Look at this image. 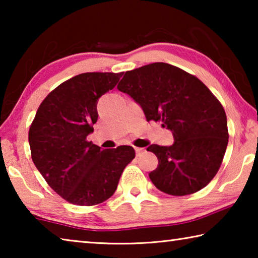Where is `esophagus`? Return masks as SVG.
Instances as JSON below:
<instances>
[{
	"instance_id": "1",
	"label": "esophagus",
	"mask_w": 258,
	"mask_h": 258,
	"mask_svg": "<svg viewBox=\"0 0 258 258\" xmlns=\"http://www.w3.org/2000/svg\"><path fill=\"white\" fill-rule=\"evenodd\" d=\"M134 149H135V152H137V156H140V155H142V154H143V152H145V151H146V149H145V148H138V147H135V148H134Z\"/></svg>"
}]
</instances>
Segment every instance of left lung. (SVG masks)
<instances>
[{
	"label": "left lung",
	"instance_id": "1",
	"mask_svg": "<svg viewBox=\"0 0 258 258\" xmlns=\"http://www.w3.org/2000/svg\"><path fill=\"white\" fill-rule=\"evenodd\" d=\"M117 89L140 104L148 121H161L173 133L172 146L147 148L158 158L149 174L157 189L186 196L206 186L229 141L225 111L208 87L181 68L155 62L126 72Z\"/></svg>",
	"mask_w": 258,
	"mask_h": 258
}]
</instances>
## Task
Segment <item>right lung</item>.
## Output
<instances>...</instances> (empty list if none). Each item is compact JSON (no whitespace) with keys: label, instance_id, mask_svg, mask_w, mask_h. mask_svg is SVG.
Wrapping results in <instances>:
<instances>
[{"label":"right lung","instance_id":"right-lung-1","mask_svg":"<svg viewBox=\"0 0 258 258\" xmlns=\"http://www.w3.org/2000/svg\"><path fill=\"white\" fill-rule=\"evenodd\" d=\"M124 73H84L61 83L38 107L28 141L32 159L60 197L93 206L115 194L124 168L134 159L131 146L103 149L87 141L98 120L99 98Z\"/></svg>","mask_w":258,"mask_h":258}]
</instances>
